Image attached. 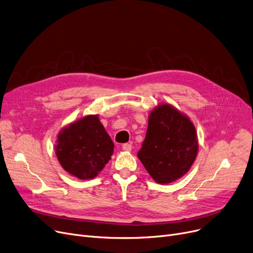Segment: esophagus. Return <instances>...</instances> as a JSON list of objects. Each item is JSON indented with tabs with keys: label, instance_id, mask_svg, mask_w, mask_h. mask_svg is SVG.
<instances>
[{
	"label": "esophagus",
	"instance_id": "esophagus-1",
	"mask_svg": "<svg viewBox=\"0 0 253 253\" xmlns=\"http://www.w3.org/2000/svg\"><path fill=\"white\" fill-rule=\"evenodd\" d=\"M122 149H123L124 151L130 152V151H131V149H132V145H131V144H128V142H127V144H124V145L122 146Z\"/></svg>",
	"mask_w": 253,
	"mask_h": 253
}]
</instances>
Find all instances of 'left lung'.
<instances>
[{"label": "left lung", "instance_id": "obj_1", "mask_svg": "<svg viewBox=\"0 0 253 253\" xmlns=\"http://www.w3.org/2000/svg\"><path fill=\"white\" fill-rule=\"evenodd\" d=\"M195 127L169 104L156 107L149 117L146 138L137 157L160 184L178 180L188 171L197 154Z\"/></svg>", "mask_w": 253, "mask_h": 253}]
</instances>
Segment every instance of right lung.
<instances>
[{
	"label": "right lung",
	"mask_w": 253,
	"mask_h": 253,
	"mask_svg": "<svg viewBox=\"0 0 253 253\" xmlns=\"http://www.w3.org/2000/svg\"><path fill=\"white\" fill-rule=\"evenodd\" d=\"M114 142L98 116H86L58 135L56 154L63 169L79 179H93L114 153Z\"/></svg>",
	"instance_id": "right-lung-1"
}]
</instances>
